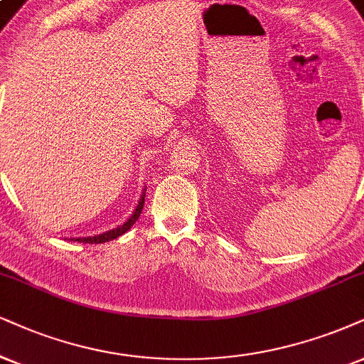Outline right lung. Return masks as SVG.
<instances>
[{
  "label": "right lung",
  "instance_id": "right-lung-1",
  "mask_svg": "<svg viewBox=\"0 0 364 364\" xmlns=\"http://www.w3.org/2000/svg\"><path fill=\"white\" fill-rule=\"evenodd\" d=\"M143 204H145V191H143V194L140 197V203H138L136 209L133 210L132 218L128 219L127 223H123L121 226L114 228V230H109L106 232H102V235H96V236H87V237H70V241H79V243H91V245H100V243H106V241H111V240H116V237L124 235L129 228L133 226L134 223H136V219L140 218L141 214V209H143Z\"/></svg>",
  "mask_w": 364,
  "mask_h": 364
}]
</instances>
